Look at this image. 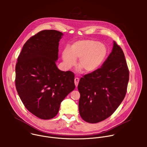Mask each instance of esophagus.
Instances as JSON below:
<instances>
[{
	"label": "esophagus",
	"mask_w": 147,
	"mask_h": 147,
	"mask_svg": "<svg viewBox=\"0 0 147 147\" xmlns=\"http://www.w3.org/2000/svg\"><path fill=\"white\" fill-rule=\"evenodd\" d=\"M79 81H80V80H79V78H78L76 77V78H74V83H75V86H76V87H77V86H78Z\"/></svg>",
	"instance_id": "1"
}]
</instances>
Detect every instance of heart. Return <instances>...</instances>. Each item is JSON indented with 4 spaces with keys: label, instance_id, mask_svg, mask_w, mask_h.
I'll return each instance as SVG.
<instances>
[{
    "label": "heart",
    "instance_id": "heart-1",
    "mask_svg": "<svg viewBox=\"0 0 147 147\" xmlns=\"http://www.w3.org/2000/svg\"><path fill=\"white\" fill-rule=\"evenodd\" d=\"M108 54L106 45L94 40H80L73 43L69 49L62 52L65 67L69 70L78 65L86 73H93L102 65Z\"/></svg>",
    "mask_w": 147,
    "mask_h": 147
}]
</instances>
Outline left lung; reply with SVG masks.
I'll return each mask as SVG.
<instances>
[{
  "label": "left lung",
  "instance_id": "1",
  "mask_svg": "<svg viewBox=\"0 0 147 147\" xmlns=\"http://www.w3.org/2000/svg\"><path fill=\"white\" fill-rule=\"evenodd\" d=\"M129 80L124 53L114 41L112 52L101 67L80 78L78 90L81 118L96 123L111 116L125 97Z\"/></svg>",
  "mask_w": 147,
  "mask_h": 147
}]
</instances>
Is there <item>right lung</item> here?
Instances as JSON below:
<instances>
[{"label":"right lung","mask_w":147,"mask_h":147,"mask_svg":"<svg viewBox=\"0 0 147 147\" xmlns=\"http://www.w3.org/2000/svg\"><path fill=\"white\" fill-rule=\"evenodd\" d=\"M63 34L43 30L24 45L16 66V87L25 107L41 119L53 118L60 103L75 88L74 75L60 70L59 41Z\"/></svg>","instance_id":"obj_1"}]
</instances>
